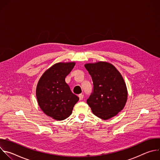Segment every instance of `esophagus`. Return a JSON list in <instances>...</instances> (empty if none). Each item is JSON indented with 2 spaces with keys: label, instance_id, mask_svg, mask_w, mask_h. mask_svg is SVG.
<instances>
[{
  "label": "esophagus",
  "instance_id": "esophagus-1",
  "mask_svg": "<svg viewBox=\"0 0 160 160\" xmlns=\"http://www.w3.org/2000/svg\"><path fill=\"white\" fill-rule=\"evenodd\" d=\"M78 97H79V99L81 101V100H82L83 99V94H80L79 96H78Z\"/></svg>",
  "mask_w": 160,
  "mask_h": 160
}]
</instances>
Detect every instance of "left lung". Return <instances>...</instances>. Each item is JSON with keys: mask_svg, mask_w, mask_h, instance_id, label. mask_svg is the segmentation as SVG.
<instances>
[{"mask_svg": "<svg viewBox=\"0 0 160 160\" xmlns=\"http://www.w3.org/2000/svg\"><path fill=\"white\" fill-rule=\"evenodd\" d=\"M85 67L93 82V91L87 100L92 112L104 120L116 116L123 109L128 96L122 75L107 62L88 63Z\"/></svg>", "mask_w": 160, "mask_h": 160, "instance_id": "1", "label": "left lung"}]
</instances>
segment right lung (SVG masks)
<instances>
[{
  "label": "right lung",
  "instance_id": "add662e5",
  "mask_svg": "<svg viewBox=\"0 0 160 160\" xmlns=\"http://www.w3.org/2000/svg\"><path fill=\"white\" fill-rule=\"evenodd\" d=\"M75 62H58L45 72L36 89L38 105L43 112L56 120L69 117L79 98L73 94L65 78Z\"/></svg>",
  "mask_w": 160,
  "mask_h": 160
}]
</instances>
